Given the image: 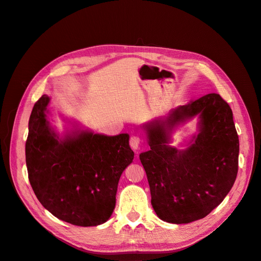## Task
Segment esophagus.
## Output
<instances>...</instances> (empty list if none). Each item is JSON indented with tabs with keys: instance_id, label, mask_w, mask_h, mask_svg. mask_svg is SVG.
<instances>
[{
	"instance_id": "1",
	"label": "esophagus",
	"mask_w": 261,
	"mask_h": 261,
	"mask_svg": "<svg viewBox=\"0 0 261 261\" xmlns=\"http://www.w3.org/2000/svg\"><path fill=\"white\" fill-rule=\"evenodd\" d=\"M129 145L134 150H138L140 147V138L138 136H132L129 138Z\"/></svg>"
}]
</instances>
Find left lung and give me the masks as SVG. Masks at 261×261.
<instances>
[{
  "instance_id": "1",
  "label": "left lung",
  "mask_w": 261,
  "mask_h": 261,
  "mask_svg": "<svg viewBox=\"0 0 261 261\" xmlns=\"http://www.w3.org/2000/svg\"><path fill=\"white\" fill-rule=\"evenodd\" d=\"M199 114L201 132L186 150L168 145L166 132ZM150 150L140 153L156 216L181 224L202 219L223 201L239 170L240 143L233 113L218 93L179 107L146 126Z\"/></svg>"
}]
</instances>
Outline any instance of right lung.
<instances>
[{
	"label": "right lung",
	"mask_w": 261,
	"mask_h": 261,
	"mask_svg": "<svg viewBox=\"0 0 261 261\" xmlns=\"http://www.w3.org/2000/svg\"><path fill=\"white\" fill-rule=\"evenodd\" d=\"M43 94L31 111L26 140L30 185L54 217L78 226L105 223L115 208L118 180L132 163L129 136L82 132L65 140L52 130Z\"/></svg>",
	"instance_id": "1"
}]
</instances>
